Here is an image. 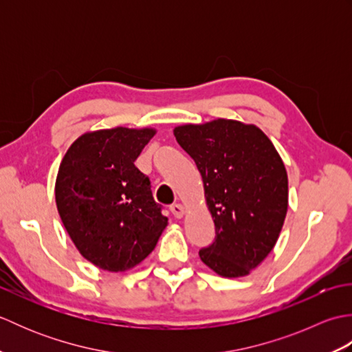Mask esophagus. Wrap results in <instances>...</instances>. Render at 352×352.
Instances as JSON below:
<instances>
[{"mask_svg": "<svg viewBox=\"0 0 352 352\" xmlns=\"http://www.w3.org/2000/svg\"><path fill=\"white\" fill-rule=\"evenodd\" d=\"M170 212H172V214L175 216L177 219H180V218H183V214H184V208H183L182 204H172L170 206Z\"/></svg>", "mask_w": 352, "mask_h": 352, "instance_id": "1", "label": "esophagus"}]
</instances>
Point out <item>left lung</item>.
<instances>
[{
    "label": "left lung",
    "instance_id": "left-lung-1",
    "mask_svg": "<svg viewBox=\"0 0 352 352\" xmlns=\"http://www.w3.org/2000/svg\"><path fill=\"white\" fill-rule=\"evenodd\" d=\"M204 182L216 236L199 257L228 278L248 275L272 251L287 213V174L266 134L216 119L174 130Z\"/></svg>",
    "mask_w": 352,
    "mask_h": 352
}]
</instances>
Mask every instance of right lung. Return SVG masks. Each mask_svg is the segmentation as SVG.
<instances>
[{
  "label": "right lung",
  "instance_id": "add662e5",
  "mask_svg": "<svg viewBox=\"0 0 352 352\" xmlns=\"http://www.w3.org/2000/svg\"><path fill=\"white\" fill-rule=\"evenodd\" d=\"M154 133L124 126L86 133L58 168L56 203L63 226L81 256L104 271L139 265L168 223L151 182L134 166Z\"/></svg>",
  "mask_w": 352,
  "mask_h": 352
}]
</instances>
